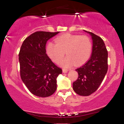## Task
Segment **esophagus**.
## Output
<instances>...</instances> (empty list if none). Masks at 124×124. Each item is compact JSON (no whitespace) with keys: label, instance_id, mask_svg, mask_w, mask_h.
<instances>
[{"label":"esophagus","instance_id":"34e87169","mask_svg":"<svg viewBox=\"0 0 124 124\" xmlns=\"http://www.w3.org/2000/svg\"><path fill=\"white\" fill-rule=\"evenodd\" d=\"M63 73H66L67 72H68V70H67V69H63Z\"/></svg>","mask_w":124,"mask_h":124}]
</instances>
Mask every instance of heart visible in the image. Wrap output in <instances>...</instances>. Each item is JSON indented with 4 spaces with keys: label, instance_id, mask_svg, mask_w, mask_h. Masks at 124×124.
<instances>
[{
    "label": "heart",
    "instance_id": "heart-1",
    "mask_svg": "<svg viewBox=\"0 0 124 124\" xmlns=\"http://www.w3.org/2000/svg\"><path fill=\"white\" fill-rule=\"evenodd\" d=\"M55 42L56 44L49 42L47 44L46 53L51 60L58 63L66 52L67 56L59 63L63 68H70L74 63L82 65L89 59L92 54V42L86 35L66 34L58 37Z\"/></svg>",
    "mask_w": 124,
    "mask_h": 124
}]
</instances>
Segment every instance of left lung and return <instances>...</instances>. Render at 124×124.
<instances>
[{"label": "left lung", "mask_w": 124, "mask_h": 124, "mask_svg": "<svg viewBox=\"0 0 124 124\" xmlns=\"http://www.w3.org/2000/svg\"><path fill=\"white\" fill-rule=\"evenodd\" d=\"M93 40L90 59L78 68V78L73 83V89L80 96H87L97 90L108 70V52L101 38L89 31Z\"/></svg>", "instance_id": "8db88e82"}]
</instances>
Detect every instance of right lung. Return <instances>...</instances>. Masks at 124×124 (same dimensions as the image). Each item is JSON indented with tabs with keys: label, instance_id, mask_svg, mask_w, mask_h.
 Wrapping results in <instances>:
<instances>
[{
	"label": "right lung",
	"instance_id": "right-lung-1",
	"mask_svg": "<svg viewBox=\"0 0 124 124\" xmlns=\"http://www.w3.org/2000/svg\"><path fill=\"white\" fill-rule=\"evenodd\" d=\"M58 33L37 31L25 38L21 46L18 60L21 80L36 96L49 97L56 90V78L62 70L48 57L45 45Z\"/></svg>",
	"mask_w": 124,
	"mask_h": 124
}]
</instances>
